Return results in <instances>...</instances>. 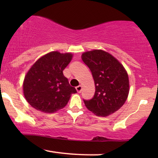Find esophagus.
<instances>
[{
	"mask_svg": "<svg viewBox=\"0 0 158 158\" xmlns=\"http://www.w3.org/2000/svg\"><path fill=\"white\" fill-rule=\"evenodd\" d=\"M81 89H82V87H81V85H79V86H77V88H76V90H77V91L78 92V93H81Z\"/></svg>",
	"mask_w": 158,
	"mask_h": 158,
	"instance_id": "34e87169",
	"label": "esophagus"
}]
</instances>
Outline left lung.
I'll list each match as a JSON object with an SVG mask.
<instances>
[{
    "mask_svg": "<svg viewBox=\"0 0 158 158\" xmlns=\"http://www.w3.org/2000/svg\"><path fill=\"white\" fill-rule=\"evenodd\" d=\"M95 84V94L84 100L86 108L98 117H108L126 102L129 93V79L123 65L109 52L93 50L81 54Z\"/></svg>",
    "mask_w": 158,
    "mask_h": 158,
    "instance_id": "obj_1",
    "label": "left lung"
}]
</instances>
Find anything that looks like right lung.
<instances>
[{"instance_id": "1", "label": "right lung", "mask_w": 158, "mask_h": 158, "mask_svg": "<svg viewBox=\"0 0 158 158\" xmlns=\"http://www.w3.org/2000/svg\"><path fill=\"white\" fill-rule=\"evenodd\" d=\"M73 59L71 52L52 51L40 57L25 75L23 93L27 102L44 113H54L68 104L75 88L63 70Z\"/></svg>"}]
</instances>
